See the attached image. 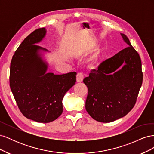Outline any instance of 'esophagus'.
Returning <instances> with one entry per match:
<instances>
[{
    "label": "esophagus",
    "mask_w": 154,
    "mask_h": 154,
    "mask_svg": "<svg viewBox=\"0 0 154 154\" xmlns=\"http://www.w3.org/2000/svg\"><path fill=\"white\" fill-rule=\"evenodd\" d=\"M83 80V76L82 73H78L76 76V81L78 83L82 82Z\"/></svg>",
    "instance_id": "obj_1"
}]
</instances>
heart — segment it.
Listing matches in <instances>:
<instances>
[{
	"label": "heart",
	"mask_w": 154,
	"mask_h": 154,
	"mask_svg": "<svg viewBox=\"0 0 154 154\" xmlns=\"http://www.w3.org/2000/svg\"><path fill=\"white\" fill-rule=\"evenodd\" d=\"M91 51H92V49L91 48L84 49L78 53V56L80 57H84L85 56L89 54ZM101 57V52L100 50H97L94 54L88 58L87 63L91 67H94L97 66V63H99Z\"/></svg>",
	"instance_id": "b5f03b06"
}]
</instances>
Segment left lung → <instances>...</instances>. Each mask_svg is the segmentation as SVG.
<instances>
[{
  "label": "left lung",
  "instance_id": "obj_1",
  "mask_svg": "<svg viewBox=\"0 0 154 154\" xmlns=\"http://www.w3.org/2000/svg\"><path fill=\"white\" fill-rule=\"evenodd\" d=\"M121 35L128 47L102 62L83 80L88 90L85 109L99 122H112L127 115L142 85L140 57L128 37Z\"/></svg>",
  "mask_w": 154,
  "mask_h": 154
}]
</instances>
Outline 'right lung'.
<instances>
[{
	"label": "right lung",
	"mask_w": 154,
	"mask_h": 154,
	"mask_svg": "<svg viewBox=\"0 0 154 154\" xmlns=\"http://www.w3.org/2000/svg\"><path fill=\"white\" fill-rule=\"evenodd\" d=\"M47 30L38 29L18 48L10 65V85L17 105L26 118L39 123L53 122L63 112V98L76 83V72H48L45 54L50 51L36 44Z\"/></svg>",
	"instance_id": "add662e5"
}]
</instances>
